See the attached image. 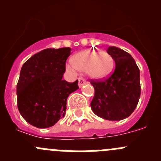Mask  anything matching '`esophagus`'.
I'll return each mask as SVG.
<instances>
[{
  "mask_svg": "<svg viewBox=\"0 0 161 161\" xmlns=\"http://www.w3.org/2000/svg\"><path fill=\"white\" fill-rule=\"evenodd\" d=\"M86 83H87L86 81L83 78H80V79H79V86L80 87V88L82 86L86 85Z\"/></svg>",
  "mask_w": 161,
  "mask_h": 161,
  "instance_id": "34e87169",
  "label": "esophagus"
}]
</instances>
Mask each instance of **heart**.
Returning <instances> with one entry per match:
<instances>
[{"label":"heart","instance_id":"heart-1","mask_svg":"<svg viewBox=\"0 0 161 161\" xmlns=\"http://www.w3.org/2000/svg\"><path fill=\"white\" fill-rule=\"evenodd\" d=\"M71 62L66 65V69L75 73L76 69L85 71L91 79H102L110 75L114 68V59L106 51L79 52L72 57Z\"/></svg>","mask_w":161,"mask_h":161}]
</instances>
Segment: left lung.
Returning <instances> with one entry per match:
<instances>
[{
  "label": "left lung",
  "instance_id": "8db88e82",
  "mask_svg": "<svg viewBox=\"0 0 161 161\" xmlns=\"http://www.w3.org/2000/svg\"><path fill=\"white\" fill-rule=\"evenodd\" d=\"M107 51L114 61V71L104 80H91L95 94L90 105L100 118L120 121L130 116L139 103V69L132 57L125 50L109 47Z\"/></svg>",
  "mask_w": 161,
  "mask_h": 161
}]
</instances>
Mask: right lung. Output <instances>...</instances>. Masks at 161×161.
Returning <instances> with one entry per match:
<instances>
[{"label": "right lung", "mask_w": 161, "mask_h": 161, "mask_svg": "<svg viewBox=\"0 0 161 161\" xmlns=\"http://www.w3.org/2000/svg\"><path fill=\"white\" fill-rule=\"evenodd\" d=\"M71 48L47 49L36 53L22 65L17 84L18 108L22 118L40 129L64 118L69 94L79 89L78 80H63Z\"/></svg>", "instance_id": "1"}]
</instances>
